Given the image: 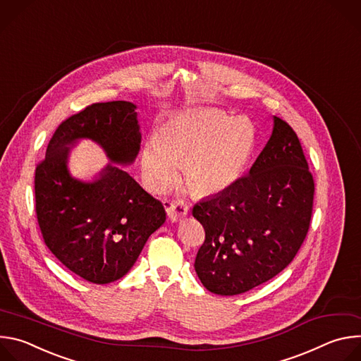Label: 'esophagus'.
Returning a JSON list of instances; mask_svg holds the SVG:
<instances>
[{
  "label": "esophagus",
  "mask_w": 361,
  "mask_h": 361,
  "mask_svg": "<svg viewBox=\"0 0 361 361\" xmlns=\"http://www.w3.org/2000/svg\"><path fill=\"white\" fill-rule=\"evenodd\" d=\"M166 212L169 214V219L173 223H177L188 214V205L184 202V200L177 198L166 204Z\"/></svg>",
  "instance_id": "1"
}]
</instances>
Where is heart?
Returning <instances> with one entry per match:
<instances>
[{
	"label": "heart",
	"instance_id": "1",
	"mask_svg": "<svg viewBox=\"0 0 361 361\" xmlns=\"http://www.w3.org/2000/svg\"><path fill=\"white\" fill-rule=\"evenodd\" d=\"M254 145V133L243 117L214 111L178 116L147 141L141 169L152 190H164L183 167L187 187L197 195H214L230 188L243 174Z\"/></svg>",
	"mask_w": 361,
	"mask_h": 361
}]
</instances>
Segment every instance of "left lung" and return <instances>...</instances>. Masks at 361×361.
<instances>
[{
	"label": "left lung",
	"instance_id": "left-lung-1",
	"mask_svg": "<svg viewBox=\"0 0 361 361\" xmlns=\"http://www.w3.org/2000/svg\"><path fill=\"white\" fill-rule=\"evenodd\" d=\"M314 180L300 140L274 117L270 140L230 188L192 209L205 231L194 269L209 291L235 295L283 271L310 227Z\"/></svg>",
	"mask_w": 361,
	"mask_h": 361
}]
</instances>
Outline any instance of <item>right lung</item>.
<instances>
[{
    "label": "right lung",
    "mask_w": 361,
    "mask_h": 361,
    "mask_svg": "<svg viewBox=\"0 0 361 361\" xmlns=\"http://www.w3.org/2000/svg\"><path fill=\"white\" fill-rule=\"evenodd\" d=\"M135 104L97 102L63 121L35 169V212L45 245L73 273L94 284L126 276L148 237L166 221L163 204L121 167L141 144ZM82 137L106 151L109 164L92 182L68 170L71 148Z\"/></svg>",
    "instance_id": "1"
}]
</instances>
